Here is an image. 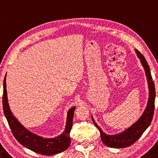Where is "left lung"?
I'll list each match as a JSON object with an SVG mask.
<instances>
[{
	"label": "left lung",
	"instance_id": "1",
	"mask_svg": "<svg viewBox=\"0 0 158 158\" xmlns=\"http://www.w3.org/2000/svg\"><path fill=\"white\" fill-rule=\"evenodd\" d=\"M137 56L141 60V64L143 67L146 72V78L148 84L149 89V98L146 109L143 112L141 117L135 122L134 124L129 127L128 129L124 130L122 133L115 135H108L104 133L101 129L98 126L95 122L92 117V120L101 133V138L102 141L105 145L110 148H123L131 146L134 143L136 142L141 137L143 133L146 131V129L151 124L154 114L155 108V98H156V89L155 84L152 81L151 70L144 56L138 50H135Z\"/></svg>",
	"mask_w": 158,
	"mask_h": 158
}]
</instances>
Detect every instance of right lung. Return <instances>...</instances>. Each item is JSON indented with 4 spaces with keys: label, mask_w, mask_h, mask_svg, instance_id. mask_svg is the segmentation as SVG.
Returning <instances> with one entry per match:
<instances>
[{
    "label": "right lung",
    "mask_w": 158,
    "mask_h": 158,
    "mask_svg": "<svg viewBox=\"0 0 158 158\" xmlns=\"http://www.w3.org/2000/svg\"><path fill=\"white\" fill-rule=\"evenodd\" d=\"M2 107L5 116L8 122L12 134L19 143L31 151L44 156H52L65 151L70 144V130L72 127L75 107H72L67 112V123L64 131L59 136L52 139H44L31 133L19 123L10 109L7 97L6 75L3 81Z\"/></svg>",
    "instance_id": "1"
}]
</instances>
